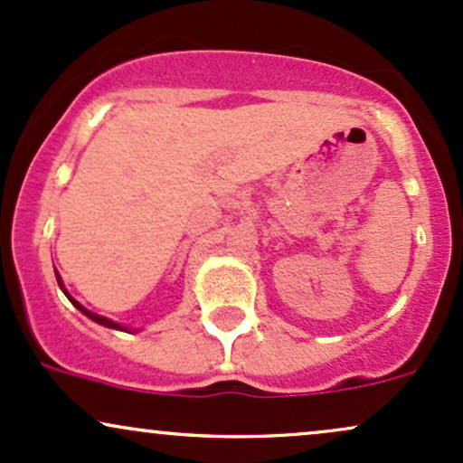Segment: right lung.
Segmentation results:
<instances>
[{
	"label": "right lung",
	"instance_id": "right-lung-1",
	"mask_svg": "<svg viewBox=\"0 0 463 463\" xmlns=\"http://www.w3.org/2000/svg\"><path fill=\"white\" fill-rule=\"evenodd\" d=\"M56 280H58V285H61V289L65 291V296L69 300H71V305L76 307V309H80L84 313V316L89 317V320H93V322H98V324H102V326H106V328H117V331H128V328L126 326H121V324H117V322H113V320H109V317H104V316H98V313H93V311H89V309H84L82 305H80L78 300H73L71 296L67 294V289H65V285H62V280H61V276H58V272H56Z\"/></svg>",
	"mask_w": 463,
	"mask_h": 463
}]
</instances>
